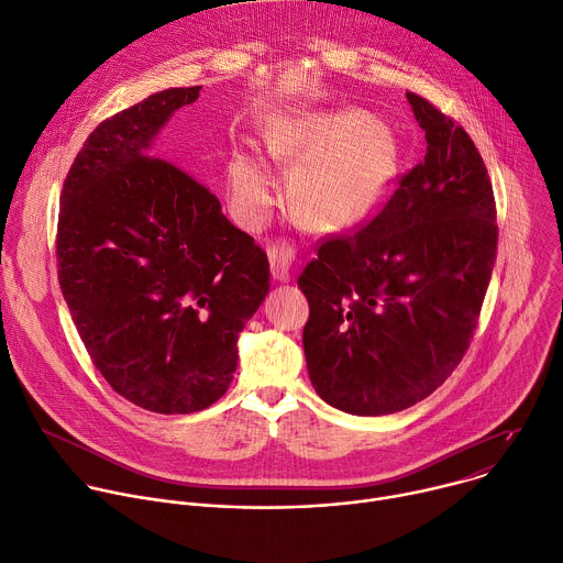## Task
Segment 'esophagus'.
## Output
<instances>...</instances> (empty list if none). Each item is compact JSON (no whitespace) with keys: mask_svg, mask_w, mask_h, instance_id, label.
<instances>
[{"mask_svg":"<svg viewBox=\"0 0 563 563\" xmlns=\"http://www.w3.org/2000/svg\"><path fill=\"white\" fill-rule=\"evenodd\" d=\"M268 262H271V273L277 282H288L290 279V266L295 262V250L284 243L277 241L273 245H268Z\"/></svg>","mask_w":563,"mask_h":563,"instance_id":"1","label":"esophagus"}]
</instances>
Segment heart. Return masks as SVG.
Here are the masks:
<instances>
[{"instance_id":"heart-1","label":"heart","mask_w":563,"mask_h":563,"mask_svg":"<svg viewBox=\"0 0 563 563\" xmlns=\"http://www.w3.org/2000/svg\"><path fill=\"white\" fill-rule=\"evenodd\" d=\"M277 165H292L288 203L310 228L338 232L373 214L396 178L400 145L385 122L360 109L303 113L266 134ZM234 217L255 230L279 199L271 167L250 150H236L228 165Z\"/></svg>"}]
</instances>
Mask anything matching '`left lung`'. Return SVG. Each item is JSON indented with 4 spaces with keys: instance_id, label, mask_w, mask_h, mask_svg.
<instances>
[{
    "instance_id": "obj_1",
    "label": "left lung",
    "mask_w": 563,
    "mask_h": 563,
    "mask_svg": "<svg viewBox=\"0 0 563 563\" xmlns=\"http://www.w3.org/2000/svg\"><path fill=\"white\" fill-rule=\"evenodd\" d=\"M427 154L380 214L320 245L297 284L308 299L310 383L353 416L402 411L463 360L496 260L485 163L461 124L409 93Z\"/></svg>"
}]
</instances>
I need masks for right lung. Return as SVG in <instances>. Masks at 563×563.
I'll use <instances>...</instances> for the list:
<instances>
[{"label": "right lung", "instance_id": "obj_1", "mask_svg": "<svg viewBox=\"0 0 563 563\" xmlns=\"http://www.w3.org/2000/svg\"><path fill=\"white\" fill-rule=\"evenodd\" d=\"M201 87H172L89 134L59 197L57 279L96 368L156 413L217 402L236 340L268 295V257L203 183L158 158Z\"/></svg>", "mask_w": 563, "mask_h": 563}]
</instances>
